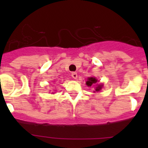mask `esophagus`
<instances>
[{"label": "esophagus", "instance_id": "obj_1", "mask_svg": "<svg viewBox=\"0 0 148 148\" xmlns=\"http://www.w3.org/2000/svg\"><path fill=\"white\" fill-rule=\"evenodd\" d=\"M71 77H72L74 79H77V74L76 72H73L72 74H71Z\"/></svg>", "mask_w": 148, "mask_h": 148}]
</instances>
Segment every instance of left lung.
I'll return each mask as SVG.
<instances>
[{"mask_svg":"<svg viewBox=\"0 0 148 148\" xmlns=\"http://www.w3.org/2000/svg\"><path fill=\"white\" fill-rule=\"evenodd\" d=\"M97 80L96 79L94 78V77H90V78L88 79V80L86 81V85H87V86H91L92 84H93L97 83ZM101 88H102V86H101V85H99V86H97V87L96 88V89H95V90L97 92V91L100 90Z\"/></svg>","mask_w":148,"mask_h":148,"instance_id":"1","label":"left lung"}]
</instances>
